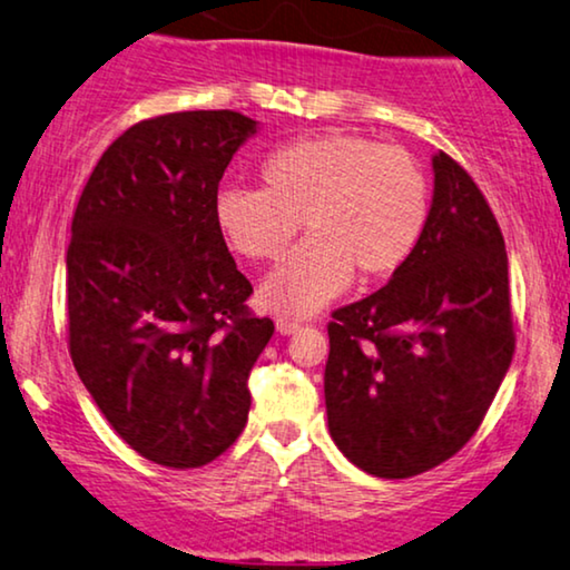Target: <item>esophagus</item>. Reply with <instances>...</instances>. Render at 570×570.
<instances>
[{
    "mask_svg": "<svg viewBox=\"0 0 570 570\" xmlns=\"http://www.w3.org/2000/svg\"><path fill=\"white\" fill-rule=\"evenodd\" d=\"M276 331L281 336H289L294 331H299V321H292V318H278L276 321Z\"/></svg>",
    "mask_w": 570,
    "mask_h": 570,
    "instance_id": "34e87169",
    "label": "esophagus"
}]
</instances>
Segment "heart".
I'll list each match as a JSON object with an SVG mask.
<instances>
[{"instance_id":"1","label":"heart","mask_w":570,"mask_h":570,"mask_svg":"<svg viewBox=\"0 0 570 570\" xmlns=\"http://www.w3.org/2000/svg\"><path fill=\"white\" fill-rule=\"evenodd\" d=\"M263 189H223L213 215L247 261H278L305 220L309 236L263 281L268 309L309 315L365 278L407 263L429 220V178L407 149L357 134H318L273 149Z\"/></svg>"}]
</instances>
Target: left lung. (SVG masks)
Here are the masks:
<instances>
[{"label":"left lung","mask_w":570,"mask_h":570,"mask_svg":"<svg viewBox=\"0 0 570 570\" xmlns=\"http://www.w3.org/2000/svg\"><path fill=\"white\" fill-rule=\"evenodd\" d=\"M331 318L323 389L344 458L371 476L410 479L463 450L515 352L505 239L463 165L434 155L415 252Z\"/></svg>","instance_id":"1"}]
</instances>
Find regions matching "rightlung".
Segmentation results:
<instances>
[{
  "label": "right lung",
  "mask_w": 570,
  "mask_h": 570,
  "mask_svg": "<svg viewBox=\"0 0 570 570\" xmlns=\"http://www.w3.org/2000/svg\"><path fill=\"white\" fill-rule=\"evenodd\" d=\"M255 134L234 110L139 120L94 165L68 244V347L131 450L202 468L247 426V379L273 321L215 226L223 170Z\"/></svg>",
  "instance_id": "right-lung-1"
}]
</instances>
